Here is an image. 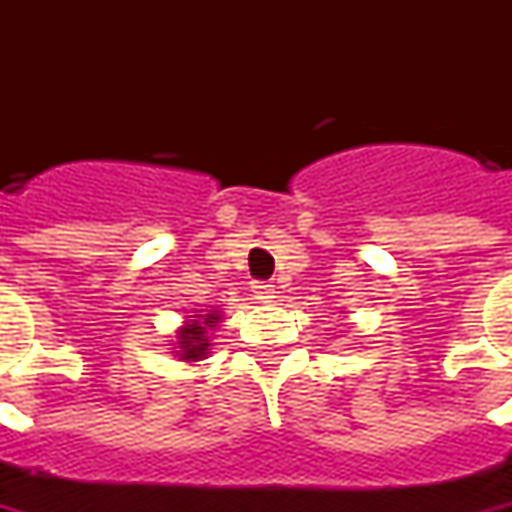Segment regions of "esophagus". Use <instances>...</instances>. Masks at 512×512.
<instances>
[{
	"label": "esophagus",
	"instance_id": "34e87169",
	"mask_svg": "<svg viewBox=\"0 0 512 512\" xmlns=\"http://www.w3.org/2000/svg\"><path fill=\"white\" fill-rule=\"evenodd\" d=\"M252 293H255L257 301L277 299V290H274V285H271V282H255V285H252Z\"/></svg>",
	"mask_w": 512,
	"mask_h": 512
}]
</instances>
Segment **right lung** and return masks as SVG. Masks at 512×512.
I'll list each match as a JSON object with an SVG mask.
<instances>
[{"label":"right lung","instance_id":"obj_1","mask_svg":"<svg viewBox=\"0 0 512 512\" xmlns=\"http://www.w3.org/2000/svg\"><path fill=\"white\" fill-rule=\"evenodd\" d=\"M219 310L205 312V315H189V321L178 329V351L175 354L183 362H200L211 354V332L219 323Z\"/></svg>","mask_w":512,"mask_h":512}]
</instances>
